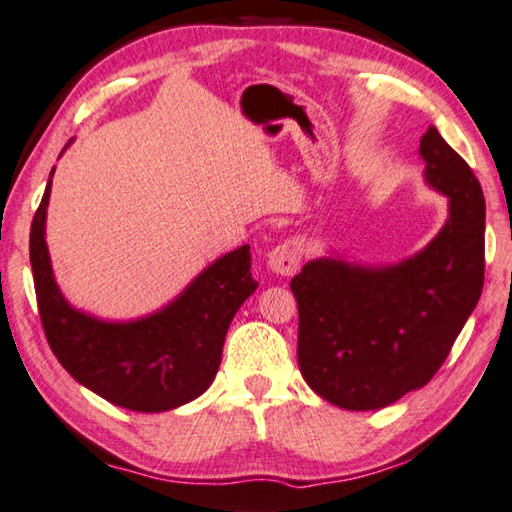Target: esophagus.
I'll list each match as a JSON object with an SVG mask.
<instances>
[{"instance_id":"obj_1","label":"esophagus","mask_w":512,"mask_h":512,"mask_svg":"<svg viewBox=\"0 0 512 512\" xmlns=\"http://www.w3.org/2000/svg\"><path fill=\"white\" fill-rule=\"evenodd\" d=\"M303 257V243L298 239H287L269 253V269L278 275H294Z\"/></svg>"}]
</instances>
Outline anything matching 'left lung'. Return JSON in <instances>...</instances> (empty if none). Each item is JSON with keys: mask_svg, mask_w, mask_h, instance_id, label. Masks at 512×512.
I'll use <instances>...</instances> for the list:
<instances>
[{"mask_svg": "<svg viewBox=\"0 0 512 512\" xmlns=\"http://www.w3.org/2000/svg\"><path fill=\"white\" fill-rule=\"evenodd\" d=\"M419 154L426 182L449 198V218L421 253L380 269L321 257L291 280L300 373L344 410L385 408L424 387L481 298V184L433 125Z\"/></svg>", "mask_w": 512, "mask_h": 512, "instance_id": "1", "label": "left lung"}]
</instances>
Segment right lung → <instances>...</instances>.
Wrapping results in <instances>:
<instances>
[{"label":"right lung","mask_w":512,"mask_h":512,"mask_svg":"<svg viewBox=\"0 0 512 512\" xmlns=\"http://www.w3.org/2000/svg\"><path fill=\"white\" fill-rule=\"evenodd\" d=\"M52 175L31 223L29 257L40 321L56 360L97 396L134 412L180 408L212 385L234 314L257 282L250 246L209 264L164 310L113 323L72 307L56 287L45 243Z\"/></svg>","instance_id":"add662e5"}]
</instances>
